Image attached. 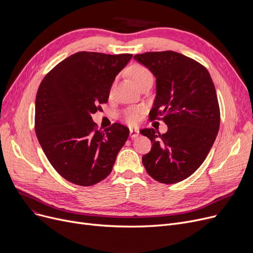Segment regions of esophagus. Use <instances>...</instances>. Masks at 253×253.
Wrapping results in <instances>:
<instances>
[{
	"label": "esophagus",
	"mask_w": 253,
	"mask_h": 253,
	"mask_svg": "<svg viewBox=\"0 0 253 253\" xmlns=\"http://www.w3.org/2000/svg\"><path fill=\"white\" fill-rule=\"evenodd\" d=\"M139 135V130L138 129H133V128H130V137L132 139H134L136 137H138Z\"/></svg>",
	"instance_id": "1"
}]
</instances>
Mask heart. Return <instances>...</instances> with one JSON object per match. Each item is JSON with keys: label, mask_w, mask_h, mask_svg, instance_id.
I'll list each match as a JSON object with an SVG mask.
<instances>
[{"label": "heart", "mask_w": 253, "mask_h": 253, "mask_svg": "<svg viewBox=\"0 0 253 253\" xmlns=\"http://www.w3.org/2000/svg\"><path fill=\"white\" fill-rule=\"evenodd\" d=\"M132 77H133L135 83L138 85L141 82L145 81L148 79H153V76L151 74V72L143 68V66L137 65L134 66L133 70H132ZM141 114H142V109L141 108H130L124 111L123 113V118L127 123H129L130 125H135L140 121L141 118Z\"/></svg>", "instance_id": "1"}]
</instances>
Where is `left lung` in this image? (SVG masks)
I'll list each match as a JSON object with an SVG mask.
<instances>
[{"mask_svg":"<svg viewBox=\"0 0 253 253\" xmlns=\"http://www.w3.org/2000/svg\"><path fill=\"white\" fill-rule=\"evenodd\" d=\"M134 59L156 78L151 120L161 116L168 126L164 134L153 128L139 131L153 142L142 164L159 182L181 181L201 166L218 133L214 84L202 64L174 51L147 52Z\"/></svg>","mask_w":253,"mask_h":253,"instance_id":"obj_1","label":"left lung"}]
</instances>
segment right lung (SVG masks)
<instances>
[{
  "mask_svg": "<svg viewBox=\"0 0 253 253\" xmlns=\"http://www.w3.org/2000/svg\"><path fill=\"white\" fill-rule=\"evenodd\" d=\"M131 58L132 54L78 52L40 84L36 134L49 162L66 180L90 187L111 173L129 129L115 123L102 132L91 116L108 102L117 75Z\"/></svg>",
  "mask_w": 253,
  "mask_h": 253,
  "instance_id": "right-lung-1",
  "label": "right lung"
}]
</instances>
